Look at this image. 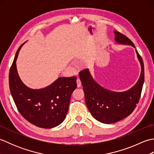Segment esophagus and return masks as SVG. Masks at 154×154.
<instances>
[{
  "label": "esophagus",
  "mask_w": 154,
  "mask_h": 154,
  "mask_svg": "<svg viewBox=\"0 0 154 154\" xmlns=\"http://www.w3.org/2000/svg\"><path fill=\"white\" fill-rule=\"evenodd\" d=\"M77 87H80L81 86V82L79 78L77 79Z\"/></svg>",
  "instance_id": "1"
}]
</instances>
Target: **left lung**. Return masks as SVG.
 Instances as JSON below:
<instances>
[{"mask_svg":"<svg viewBox=\"0 0 154 154\" xmlns=\"http://www.w3.org/2000/svg\"><path fill=\"white\" fill-rule=\"evenodd\" d=\"M114 32L117 43L135 48L133 42L126 35L117 31ZM136 51L142 71L138 82L128 91L118 93L106 89L93 79L88 69L79 72L86 105L92 116L99 122L112 124L125 119L133 112L138 103L144 82V66L142 57L136 50Z\"/></svg>","mask_w":154,"mask_h":154,"instance_id":"obj_1","label":"left lung"}]
</instances>
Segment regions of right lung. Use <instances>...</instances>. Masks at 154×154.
Here are the masks:
<instances>
[{
  "label": "right lung",
  "mask_w": 154,
  "mask_h": 154,
  "mask_svg": "<svg viewBox=\"0 0 154 154\" xmlns=\"http://www.w3.org/2000/svg\"><path fill=\"white\" fill-rule=\"evenodd\" d=\"M24 44L18 49L10 69L12 97L19 112L29 122L42 128H52L60 125L66 117L71 96L77 87V77H59L50 85L40 89L27 87L20 79L16 63Z\"/></svg>",
  "instance_id": "obj_1"
}]
</instances>
